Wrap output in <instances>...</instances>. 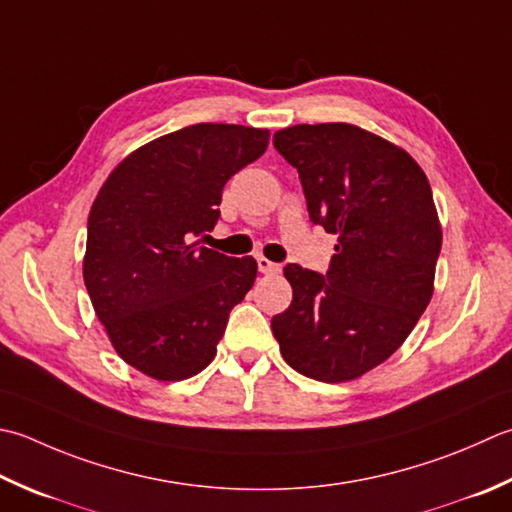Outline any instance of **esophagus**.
Here are the masks:
<instances>
[{
  "label": "esophagus",
  "mask_w": 512,
  "mask_h": 512,
  "mask_svg": "<svg viewBox=\"0 0 512 512\" xmlns=\"http://www.w3.org/2000/svg\"><path fill=\"white\" fill-rule=\"evenodd\" d=\"M257 266H259V270H262L264 275H275V273H279V264L270 262V259H266V257H257Z\"/></svg>",
  "instance_id": "esophagus-1"
}]
</instances>
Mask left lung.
Instances as JSON below:
<instances>
[{"mask_svg":"<svg viewBox=\"0 0 512 512\" xmlns=\"http://www.w3.org/2000/svg\"><path fill=\"white\" fill-rule=\"evenodd\" d=\"M273 144L297 168L310 222L337 244L326 275L284 268L293 302L270 326L297 373L350 382L406 342L433 297L442 250L433 190L404 148L353 124H297Z\"/></svg>","mask_w":512,"mask_h":512,"instance_id":"8db88e82","label":"left lung"}]
</instances>
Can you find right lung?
<instances>
[{"label": "right lung", "instance_id": "right-lung-1", "mask_svg": "<svg viewBox=\"0 0 512 512\" xmlns=\"http://www.w3.org/2000/svg\"><path fill=\"white\" fill-rule=\"evenodd\" d=\"M266 128L195 124L122 159L90 208L84 284L110 344L157 382H182L217 353L228 315L255 284L253 257L199 246L222 190L264 155Z\"/></svg>", "mask_w": 512, "mask_h": 512}]
</instances>
